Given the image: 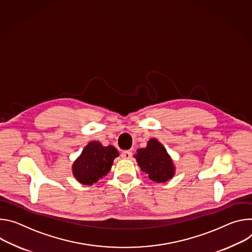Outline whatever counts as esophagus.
I'll return each mask as SVG.
<instances>
[{
	"instance_id": "34e87169",
	"label": "esophagus",
	"mask_w": 252,
	"mask_h": 252,
	"mask_svg": "<svg viewBox=\"0 0 252 252\" xmlns=\"http://www.w3.org/2000/svg\"><path fill=\"white\" fill-rule=\"evenodd\" d=\"M122 158L124 159H130L132 157V152L131 151H124L122 154H121Z\"/></svg>"
}]
</instances>
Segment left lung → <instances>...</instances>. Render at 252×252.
<instances>
[{"mask_svg": "<svg viewBox=\"0 0 252 252\" xmlns=\"http://www.w3.org/2000/svg\"><path fill=\"white\" fill-rule=\"evenodd\" d=\"M134 155L140 169L157 183H164L175 175V166L171 156L155 138L150 139L145 148L137 149Z\"/></svg>", "mask_w": 252, "mask_h": 252, "instance_id": "1", "label": "left lung"}]
</instances>
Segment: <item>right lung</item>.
Here are the masks:
<instances>
[{
  "instance_id": "obj_1",
  "label": "right lung",
  "mask_w": 252,
  "mask_h": 252,
  "mask_svg": "<svg viewBox=\"0 0 252 252\" xmlns=\"http://www.w3.org/2000/svg\"><path fill=\"white\" fill-rule=\"evenodd\" d=\"M118 156L119 152L114 146H103L98 141H91L74 161L73 175L83 185H93L109 173Z\"/></svg>"
}]
</instances>
